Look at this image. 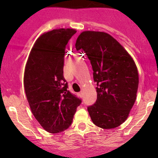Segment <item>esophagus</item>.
Returning <instances> with one entry per match:
<instances>
[{
  "label": "esophagus",
  "instance_id": "esophagus-1",
  "mask_svg": "<svg viewBox=\"0 0 158 158\" xmlns=\"http://www.w3.org/2000/svg\"><path fill=\"white\" fill-rule=\"evenodd\" d=\"M79 95L81 97V98H82V97H83V92H79Z\"/></svg>",
  "mask_w": 158,
  "mask_h": 158
}]
</instances>
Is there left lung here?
Returning a JSON list of instances; mask_svg holds the SVG:
<instances>
[{"label": "left lung", "instance_id": "8db88e82", "mask_svg": "<svg viewBox=\"0 0 158 158\" xmlns=\"http://www.w3.org/2000/svg\"><path fill=\"white\" fill-rule=\"evenodd\" d=\"M76 48L85 52L97 83L96 102L87 108L92 122L104 129L119 126L136 100L138 73L133 59L104 32H82L76 40Z\"/></svg>", "mask_w": 158, "mask_h": 158}]
</instances>
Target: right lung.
Masks as SVG:
<instances>
[{
  "label": "right lung",
  "instance_id": "1",
  "mask_svg": "<svg viewBox=\"0 0 158 158\" xmlns=\"http://www.w3.org/2000/svg\"><path fill=\"white\" fill-rule=\"evenodd\" d=\"M76 33L52 30L41 35L31 49L24 72V89L30 109L49 133L66 130L82 99L68 90L63 76L66 47Z\"/></svg>",
  "mask_w": 158,
  "mask_h": 158
}]
</instances>
